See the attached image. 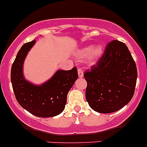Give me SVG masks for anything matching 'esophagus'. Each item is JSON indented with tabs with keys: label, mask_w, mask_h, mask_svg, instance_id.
Listing matches in <instances>:
<instances>
[{
	"label": "esophagus",
	"mask_w": 147,
	"mask_h": 147,
	"mask_svg": "<svg viewBox=\"0 0 147 147\" xmlns=\"http://www.w3.org/2000/svg\"><path fill=\"white\" fill-rule=\"evenodd\" d=\"M78 76H79V78H82V77H83V75H84L83 69H81V68H78Z\"/></svg>",
	"instance_id": "1"
}]
</instances>
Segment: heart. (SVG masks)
<instances>
[{"instance_id":"heart-1","label":"heart","mask_w":147,"mask_h":147,"mask_svg":"<svg viewBox=\"0 0 147 147\" xmlns=\"http://www.w3.org/2000/svg\"><path fill=\"white\" fill-rule=\"evenodd\" d=\"M102 54H103V49L100 45H97L93 47H85L82 48L78 52V56L81 57H85L88 56V59L90 63L96 62L102 57Z\"/></svg>"}]
</instances>
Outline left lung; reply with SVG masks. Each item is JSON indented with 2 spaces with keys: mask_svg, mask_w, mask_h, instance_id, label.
<instances>
[{
  "mask_svg": "<svg viewBox=\"0 0 147 147\" xmlns=\"http://www.w3.org/2000/svg\"><path fill=\"white\" fill-rule=\"evenodd\" d=\"M85 98L98 113L116 112L131 100L137 79L136 65L124 43L113 40L96 65L84 73Z\"/></svg>",
  "mask_w": 147,
  "mask_h": 147,
  "instance_id": "obj_1",
  "label": "left lung"
}]
</instances>
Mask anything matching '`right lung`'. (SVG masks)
<instances>
[{
    "mask_svg": "<svg viewBox=\"0 0 147 147\" xmlns=\"http://www.w3.org/2000/svg\"><path fill=\"white\" fill-rule=\"evenodd\" d=\"M36 41L26 43L18 51L11 67V80L16 98L21 107L38 117H53L65 109L67 93L76 80L78 70H59L52 78L41 85L26 80L23 65L27 54Z\"/></svg>",
    "mask_w": 147,
    "mask_h": 147,
    "instance_id": "right-lung-1",
    "label": "right lung"
}]
</instances>
